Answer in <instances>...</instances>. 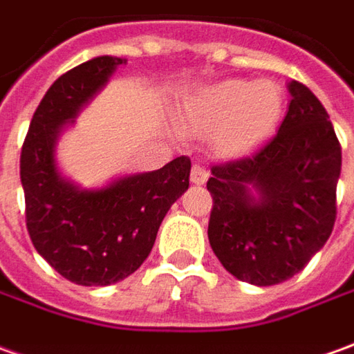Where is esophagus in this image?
I'll list each match as a JSON object with an SVG mask.
<instances>
[{"label": "esophagus", "mask_w": 354, "mask_h": 354, "mask_svg": "<svg viewBox=\"0 0 354 354\" xmlns=\"http://www.w3.org/2000/svg\"><path fill=\"white\" fill-rule=\"evenodd\" d=\"M209 172L205 168L201 167V165H194L192 167V172H189V180H192V184H196V186H203L205 182H207Z\"/></svg>", "instance_id": "obj_1"}]
</instances>
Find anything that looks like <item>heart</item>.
I'll use <instances>...</instances> for the list:
<instances>
[{"label":"heart","instance_id":"b5f03b06","mask_svg":"<svg viewBox=\"0 0 354 354\" xmlns=\"http://www.w3.org/2000/svg\"><path fill=\"white\" fill-rule=\"evenodd\" d=\"M283 106V91L269 79H227L189 96L180 122L189 133H211L218 155L242 157L273 133Z\"/></svg>","mask_w":354,"mask_h":354}]
</instances>
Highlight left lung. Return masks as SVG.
<instances>
[{"label":"left lung","mask_w":354,"mask_h":354,"mask_svg":"<svg viewBox=\"0 0 354 354\" xmlns=\"http://www.w3.org/2000/svg\"><path fill=\"white\" fill-rule=\"evenodd\" d=\"M277 136L250 157L211 168L207 236L230 275L269 287L302 271L335 225L341 145L308 86L288 83Z\"/></svg>","instance_id":"left-lung-1"}]
</instances>
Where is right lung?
I'll return each instance as SVG.
<instances>
[{
	"label": "right lung",
	"mask_w": 354,
	"mask_h": 354,
	"mask_svg": "<svg viewBox=\"0 0 354 354\" xmlns=\"http://www.w3.org/2000/svg\"><path fill=\"white\" fill-rule=\"evenodd\" d=\"M122 64V57L98 56L57 77L21 151L30 240L62 277L83 287L114 285L141 268L168 209L189 186L187 157L96 189L75 186L57 170V136Z\"/></svg>",
	"instance_id": "obj_1"
}]
</instances>
